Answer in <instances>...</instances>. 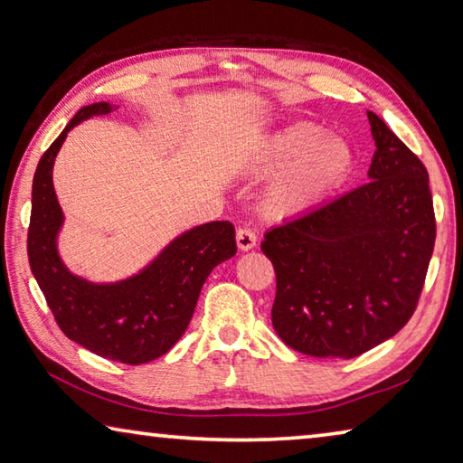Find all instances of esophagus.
I'll return each instance as SVG.
<instances>
[{"instance_id": "obj_1", "label": "esophagus", "mask_w": 463, "mask_h": 463, "mask_svg": "<svg viewBox=\"0 0 463 463\" xmlns=\"http://www.w3.org/2000/svg\"><path fill=\"white\" fill-rule=\"evenodd\" d=\"M257 245V234L253 229H239L237 231V247L241 250H250Z\"/></svg>"}]
</instances>
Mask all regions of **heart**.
<instances>
[{"label": "heart", "mask_w": 463, "mask_h": 463, "mask_svg": "<svg viewBox=\"0 0 463 463\" xmlns=\"http://www.w3.org/2000/svg\"><path fill=\"white\" fill-rule=\"evenodd\" d=\"M351 163L349 145L339 137H323L317 124L279 130L257 163L265 171L284 169L265 195V208L273 216H288L315 206L347 177Z\"/></svg>", "instance_id": "b5f03b06"}]
</instances>
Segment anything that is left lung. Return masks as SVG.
I'll return each instance as SVG.
<instances>
[{
    "label": "left lung",
    "instance_id": "left-lung-1",
    "mask_svg": "<svg viewBox=\"0 0 463 463\" xmlns=\"http://www.w3.org/2000/svg\"><path fill=\"white\" fill-rule=\"evenodd\" d=\"M370 182L265 234L276 269L271 323L288 347L351 359L409 323L435 245L422 161L367 112Z\"/></svg>",
    "mask_w": 463,
    "mask_h": 463
}]
</instances>
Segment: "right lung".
Returning <instances> with one entry per match:
<instances>
[{
    "mask_svg": "<svg viewBox=\"0 0 463 463\" xmlns=\"http://www.w3.org/2000/svg\"><path fill=\"white\" fill-rule=\"evenodd\" d=\"M108 101L83 106L38 161L33 179L28 261L69 339L99 357L138 365L174 347L190 325L203 281L218 263L237 253L234 226L208 222L184 232L146 268L116 284H93L73 276L61 261L57 234L62 210L52 187V165L67 132L91 116H106Z\"/></svg>",
    "mask_w": 463,
    "mask_h": 463,
    "instance_id": "right-lung-1",
    "label": "right lung"
}]
</instances>
